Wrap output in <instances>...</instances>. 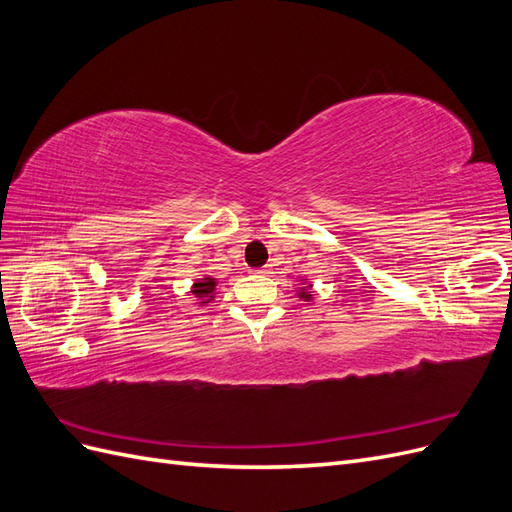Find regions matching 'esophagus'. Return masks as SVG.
Listing matches in <instances>:
<instances>
[{"instance_id": "1", "label": "esophagus", "mask_w": 512, "mask_h": 512, "mask_svg": "<svg viewBox=\"0 0 512 512\" xmlns=\"http://www.w3.org/2000/svg\"><path fill=\"white\" fill-rule=\"evenodd\" d=\"M273 269H271V265H267V267H262V269H258V273L260 275H269Z\"/></svg>"}]
</instances>
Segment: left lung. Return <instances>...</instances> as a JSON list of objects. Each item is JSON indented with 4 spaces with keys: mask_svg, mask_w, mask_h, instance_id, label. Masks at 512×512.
<instances>
[{
    "mask_svg": "<svg viewBox=\"0 0 512 512\" xmlns=\"http://www.w3.org/2000/svg\"><path fill=\"white\" fill-rule=\"evenodd\" d=\"M303 297H305V299H309V294H303Z\"/></svg>",
    "mask_w": 512,
    "mask_h": 512,
    "instance_id": "left-lung-1",
    "label": "left lung"
}]
</instances>
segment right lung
<instances>
[{
  "instance_id": "right-lung-1",
  "label": "right lung",
  "mask_w": 512,
  "mask_h": 512,
  "mask_svg": "<svg viewBox=\"0 0 512 512\" xmlns=\"http://www.w3.org/2000/svg\"><path fill=\"white\" fill-rule=\"evenodd\" d=\"M213 290H215V282L211 280V277H205L203 282L194 284V294H198V297H207V294H211Z\"/></svg>"
}]
</instances>
